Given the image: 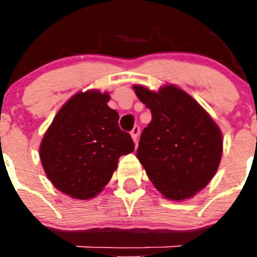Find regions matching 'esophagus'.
Masks as SVG:
<instances>
[{
	"label": "esophagus",
	"mask_w": 257,
	"mask_h": 257,
	"mask_svg": "<svg viewBox=\"0 0 257 257\" xmlns=\"http://www.w3.org/2000/svg\"><path fill=\"white\" fill-rule=\"evenodd\" d=\"M139 133H141V126L139 125H136L133 129H132L131 132V136L132 138H133V141L136 142V143H138V137H139Z\"/></svg>",
	"instance_id": "esophagus-1"
}]
</instances>
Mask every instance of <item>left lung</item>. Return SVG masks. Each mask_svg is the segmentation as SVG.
I'll use <instances>...</instances> for the list:
<instances>
[{
	"mask_svg": "<svg viewBox=\"0 0 257 257\" xmlns=\"http://www.w3.org/2000/svg\"><path fill=\"white\" fill-rule=\"evenodd\" d=\"M134 90L152 113L137 158L165 198H191L219 168L221 132L200 104L175 85H165L158 93L142 85H134Z\"/></svg>",
	"mask_w": 257,
	"mask_h": 257,
	"instance_id": "1",
	"label": "left lung"
}]
</instances>
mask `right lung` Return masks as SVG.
<instances>
[{
  "mask_svg": "<svg viewBox=\"0 0 257 257\" xmlns=\"http://www.w3.org/2000/svg\"><path fill=\"white\" fill-rule=\"evenodd\" d=\"M108 93H77L59 109L40 148L43 169L62 193L77 199L97 195L112 178L121 155L134 150L118 125Z\"/></svg>",
  "mask_w": 257,
  "mask_h": 257,
  "instance_id": "1",
  "label": "right lung"
}]
</instances>
